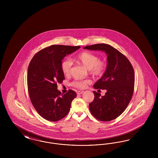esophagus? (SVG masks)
Returning a JSON list of instances; mask_svg holds the SVG:
<instances>
[{"mask_svg":"<svg viewBox=\"0 0 158 158\" xmlns=\"http://www.w3.org/2000/svg\"><path fill=\"white\" fill-rule=\"evenodd\" d=\"M76 92H77V94L81 95V94H82L83 92V90H77Z\"/></svg>","mask_w":158,"mask_h":158,"instance_id":"esophagus-1","label":"esophagus"}]
</instances>
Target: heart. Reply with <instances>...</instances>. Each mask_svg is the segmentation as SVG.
<instances>
[{
  "label": "heart",
  "mask_w": 158,
  "mask_h": 158,
  "mask_svg": "<svg viewBox=\"0 0 158 158\" xmlns=\"http://www.w3.org/2000/svg\"><path fill=\"white\" fill-rule=\"evenodd\" d=\"M75 59L85 68L87 69L92 75L99 76L102 75L105 72L106 69L105 63L102 61L99 60L98 56L93 53L84 52L79 54L76 57ZM72 65V61L69 59L62 61L61 63V69L65 75L68 76L70 74ZM90 82V81L88 79L83 81H75L72 83V85L78 88H84L87 84H89Z\"/></svg>",
  "instance_id": "obj_1"
}]
</instances>
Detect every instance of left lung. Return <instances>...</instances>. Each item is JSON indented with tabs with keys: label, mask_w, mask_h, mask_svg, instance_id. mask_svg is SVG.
<instances>
[{
	"label": "left lung",
	"mask_w": 158,
	"mask_h": 158,
	"mask_svg": "<svg viewBox=\"0 0 158 158\" xmlns=\"http://www.w3.org/2000/svg\"><path fill=\"white\" fill-rule=\"evenodd\" d=\"M83 48L104 52L107 56L105 72L94 85L95 89H106V92L101 96L94 91V99L89 107L92 115L99 120H113L124 111L132 98L134 69L127 58L110 45L97 44Z\"/></svg>",
	"instance_id": "obj_1"
}]
</instances>
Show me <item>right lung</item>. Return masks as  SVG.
<instances>
[{"instance_id": "right-lung-1", "label": "right lung", "mask_w": 158, "mask_h": 158, "mask_svg": "<svg viewBox=\"0 0 158 158\" xmlns=\"http://www.w3.org/2000/svg\"><path fill=\"white\" fill-rule=\"evenodd\" d=\"M80 46L53 45L34 55L28 69L27 83L31 101L38 113L47 120L57 121L65 117L72 101L76 97L74 90L63 94L57 89V83L65 79L61 63L67 55Z\"/></svg>"}]
</instances>
